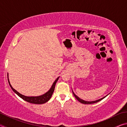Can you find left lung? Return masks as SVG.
I'll use <instances>...</instances> for the list:
<instances>
[{
    "mask_svg": "<svg viewBox=\"0 0 127 127\" xmlns=\"http://www.w3.org/2000/svg\"><path fill=\"white\" fill-rule=\"evenodd\" d=\"M73 94L74 97L76 98V99H77V100L79 101L81 103H82V104H94V103H96V102H98V101H101V100H102L103 98H104L105 97H106V96H107V95H107L105 96V97H102V98H100V99H98V100H95V101H85V100H82V99H81V98H79V97H78V96H77L76 94H74L73 91Z\"/></svg>",
    "mask_w": 127,
    "mask_h": 127,
    "instance_id": "obj_1",
    "label": "left lung"
}]
</instances>
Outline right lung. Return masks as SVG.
I'll list each match as a JSON object with an SVG mask.
<instances>
[{"instance_id":"obj_1","label":"right lung","mask_w":127,"mask_h":127,"mask_svg":"<svg viewBox=\"0 0 127 127\" xmlns=\"http://www.w3.org/2000/svg\"><path fill=\"white\" fill-rule=\"evenodd\" d=\"M59 78V77H58V78L56 79V80L54 81V82L53 83V85L51 86L50 90H49L48 92H46L45 94L42 95L38 96H26L23 95L19 93L18 91H17L16 90H14L13 88L12 87V86L9 82L8 78V82H9L10 86L11 87V89H12L13 91L18 96H20L21 98H22L23 100H25L26 101H27L28 102L32 103V104H42L46 102H48V101L50 99L51 96H52V95L54 92V91L55 84L57 82Z\"/></svg>"}]
</instances>
